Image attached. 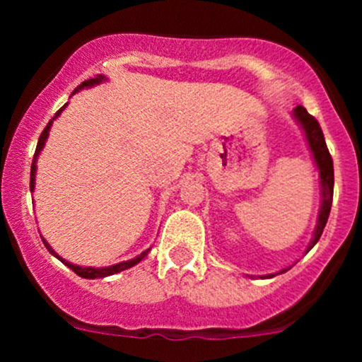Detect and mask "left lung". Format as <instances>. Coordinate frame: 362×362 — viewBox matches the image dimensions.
Listing matches in <instances>:
<instances>
[{
    "label": "left lung",
    "instance_id": "1",
    "mask_svg": "<svg viewBox=\"0 0 362 362\" xmlns=\"http://www.w3.org/2000/svg\"><path fill=\"white\" fill-rule=\"evenodd\" d=\"M293 114H296V117L299 119V123L303 124V129H305L308 145L310 148H312L313 158H315V163H317L319 166V175H321L322 185V206L321 214H319L315 238H313L312 245H310V248H312V246L319 241V238H321L322 230H325L326 226V221H328V216H330L332 199H334V161H332V156L330 152H328V146H326L325 136H322V130L321 127H319L317 119H315L312 114H308V110H306L305 107H300V105L296 107Z\"/></svg>",
    "mask_w": 362,
    "mask_h": 362
}]
</instances>
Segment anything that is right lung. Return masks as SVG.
I'll list each match as a JSON object with an SVG mask.
<instances>
[{
  "mask_svg": "<svg viewBox=\"0 0 362 362\" xmlns=\"http://www.w3.org/2000/svg\"><path fill=\"white\" fill-rule=\"evenodd\" d=\"M103 79H105V76H95V78H92V79H86V81H83L81 85H79L78 88H76V90H74V92H78L79 88H85V86L98 85V83H101V81H103ZM63 108H65V107H63ZM63 108H59V110L56 112V117H57V114H59V112L63 110ZM52 119H54V117H52ZM52 119L49 121V124H47L43 132H41L40 141H37V146H36V152H34V159H32V168H30V190H34V175H36V159H37V156H40V150L43 148L45 141H47V136H49V130H50V124H52ZM43 243H45V246H47V250H49L50 254L56 255V257L59 259V261H63V263H65L66 267L70 268V270L76 272V274H78L79 277H85V279H98V277H107V276H112V274H117V272H123V270H127V268H130V267H134V264L139 263V261H141V259L145 257L146 254H148V250H146V252H143L141 255H137L136 259H130V261H124V263L114 264V267H107V268H83V267H78V264L66 263L65 259L59 257V255H57L56 252H54L52 248H50L49 243L45 241V239H43Z\"/></svg>",
  "mask_w": 362,
  "mask_h": 362,
  "instance_id": "right-lung-1",
  "label": "right lung"
}]
</instances>
